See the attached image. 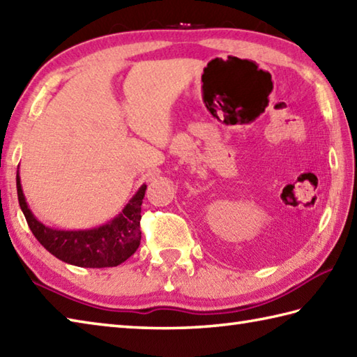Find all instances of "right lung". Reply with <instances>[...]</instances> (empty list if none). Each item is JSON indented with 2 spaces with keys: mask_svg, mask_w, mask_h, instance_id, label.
Wrapping results in <instances>:
<instances>
[{
  "mask_svg": "<svg viewBox=\"0 0 357 357\" xmlns=\"http://www.w3.org/2000/svg\"><path fill=\"white\" fill-rule=\"evenodd\" d=\"M145 190L146 185L139 188L122 213L108 225L91 230H54L35 220L17 174L18 202L35 238L59 260L80 268H113L136 252L142 238L141 206Z\"/></svg>",
  "mask_w": 357,
  "mask_h": 357,
  "instance_id": "obj_1",
  "label": "right lung"
}]
</instances>
